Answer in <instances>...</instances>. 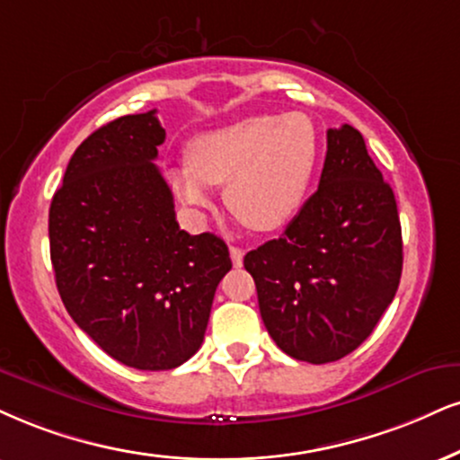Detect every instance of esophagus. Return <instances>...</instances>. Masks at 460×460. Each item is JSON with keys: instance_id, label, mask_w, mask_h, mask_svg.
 <instances>
[{"instance_id": "34e87169", "label": "esophagus", "mask_w": 460, "mask_h": 460, "mask_svg": "<svg viewBox=\"0 0 460 460\" xmlns=\"http://www.w3.org/2000/svg\"><path fill=\"white\" fill-rule=\"evenodd\" d=\"M243 256H245V252H243L241 247H234V245L230 247V258H232V264H234L236 269H239V266L243 264Z\"/></svg>"}]
</instances>
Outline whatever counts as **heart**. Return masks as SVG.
Segmentation results:
<instances>
[{
  "label": "heart",
  "instance_id": "b5f03b06",
  "mask_svg": "<svg viewBox=\"0 0 460 460\" xmlns=\"http://www.w3.org/2000/svg\"><path fill=\"white\" fill-rule=\"evenodd\" d=\"M317 157L320 136L309 115H252L194 138L190 162L168 168V183L200 211L211 208V185H226V202L243 224L273 232L305 204Z\"/></svg>",
  "mask_w": 460,
  "mask_h": 460
}]
</instances>
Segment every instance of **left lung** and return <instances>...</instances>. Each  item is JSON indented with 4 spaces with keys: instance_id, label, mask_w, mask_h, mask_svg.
<instances>
[{
    "instance_id": "1",
    "label": "left lung",
    "mask_w": 460,
    "mask_h": 460,
    "mask_svg": "<svg viewBox=\"0 0 460 460\" xmlns=\"http://www.w3.org/2000/svg\"><path fill=\"white\" fill-rule=\"evenodd\" d=\"M317 191L279 239L243 264L273 341L296 360L334 362L365 341L393 303L403 239L393 187L345 123L326 132Z\"/></svg>"
}]
</instances>
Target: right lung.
Here are the masks:
<instances>
[{
	"mask_svg": "<svg viewBox=\"0 0 460 460\" xmlns=\"http://www.w3.org/2000/svg\"><path fill=\"white\" fill-rule=\"evenodd\" d=\"M155 111L119 117L74 151L49 211L50 262L67 314L106 354L140 371L183 365L202 345L226 243L187 234L153 164Z\"/></svg>",
	"mask_w": 460,
	"mask_h": 460,
	"instance_id": "add662e5",
	"label": "right lung"
}]
</instances>
